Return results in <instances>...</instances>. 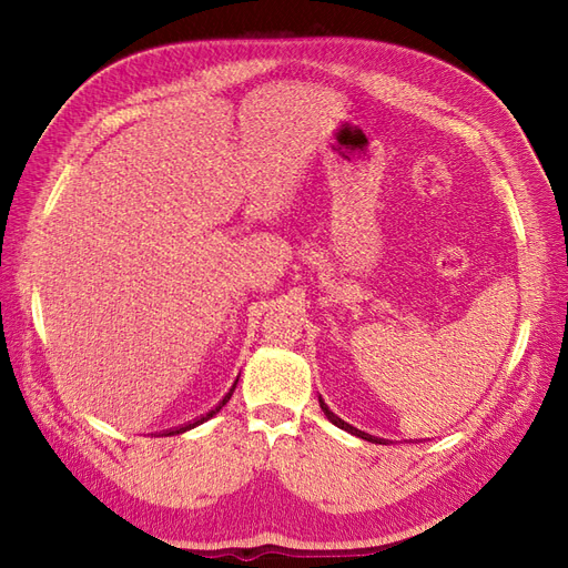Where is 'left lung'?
<instances>
[{
  "label": "left lung",
  "mask_w": 568,
  "mask_h": 568,
  "mask_svg": "<svg viewBox=\"0 0 568 568\" xmlns=\"http://www.w3.org/2000/svg\"><path fill=\"white\" fill-rule=\"evenodd\" d=\"M320 405H322V409H324V415L329 417L334 424H338L341 428H346V432H351V434H355V436H359V438H365V440H372V443H386L384 438H376V436H369V434H365V432H357L355 426H351V424H346V422H341L338 417H334V412H329V407H326L322 400H320Z\"/></svg>",
  "instance_id": "1"
}]
</instances>
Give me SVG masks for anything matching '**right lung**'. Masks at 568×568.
Segmentation results:
<instances>
[{
    "mask_svg": "<svg viewBox=\"0 0 568 568\" xmlns=\"http://www.w3.org/2000/svg\"><path fill=\"white\" fill-rule=\"evenodd\" d=\"M236 382H239V379H236ZM236 382H234V386H236ZM234 386L230 388V393L225 395V398H222V400H220V403H217V405H215L211 412H205V415H201V417H199V419H194V422H189V424H182V426L173 428V434H182V432H186V428H192V426H196V424H201V422H205V419H211V417L215 415V412H220L222 407L227 405V400L232 398V393H234Z\"/></svg>",
    "mask_w": 568,
    "mask_h": 568,
    "instance_id": "1",
    "label": "right lung"
}]
</instances>
